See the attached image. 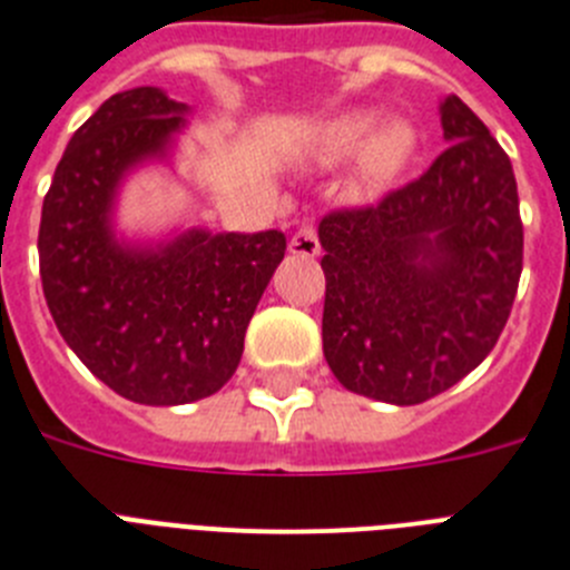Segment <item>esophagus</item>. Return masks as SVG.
Here are the masks:
<instances>
[{
  "instance_id": "34e87169",
  "label": "esophagus",
  "mask_w": 570,
  "mask_h": 570,
  "mask_svg": "<svg viewBox=\"0 0 570 570\" xmlns=\"http://www.w3.org/2000/svg\"><path fill=\"white\" fill-rule=\"evenodd\" d=\"M289 253L304 255V258H315L321 253V240H317V229L312 222H304L297 227V233L289 238Z\"/></svg>"
}]
</instances>
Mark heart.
I'll return each instance as SVG.
<instances>
[{
  "label": "heart",
  "mask_w": 570,
  "mask_h": 570,
  "mask_svg": "<svg viewBox=\"0 0 570 570\" xmlns=\"http://www.w3.org/2000/svg\"><path fill=\"white\" fill-rule=\"evenodd\" d=\"M361 146L364 147L361 164H357L361 184L381 187L389 178L397 176L400 167L409 161L414 150V132L400 121L377 130V116L366 110L343 112L321 125V130L312 136L306 156L317 167H337L355 156Z\"/></svg>",
  "instance_id": "b5f03b06"
}]
</instances>
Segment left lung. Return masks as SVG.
Here are the masks:
<instances>
[{
    "mask_svg": "<svg viewBox=\"0 0 570 570\" xmlns=\"http://www.w3.org/2000/svg\"><path fill=\"white\" fill-rule=\"evenodd\" d=\"M443 153L372 207L323 215V355L348 392L414 406L485 361L522 273L517 178L458 96Z\"/></svg>",
    "mask_w": 570,
    "mask_h": 570,
    "instance_id": "obj_1",
    "label": "left lung"
}]
</instances>
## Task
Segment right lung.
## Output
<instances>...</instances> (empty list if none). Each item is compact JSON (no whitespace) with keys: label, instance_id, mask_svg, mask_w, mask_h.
Wrapping results in <instances>:
<instances>
[{"label":"right lung","instance_id":"obj_1","mask_svg":"<svg viewBox=\"0 0 570 570\" xmlns=\"http://www.w3.org/2000/svg\"><path fill=\"white\" fill-rule=\"evenodd\" d=\"M187 105L158 87L116 94L73 132L39 224L48 309L79 361L121 397L181 406L235 374L286 235L187 229L156 247L112 233L121 178L167 158Z\"/></svg>","mask_w":570,"mask_h":570}]
</instances>
